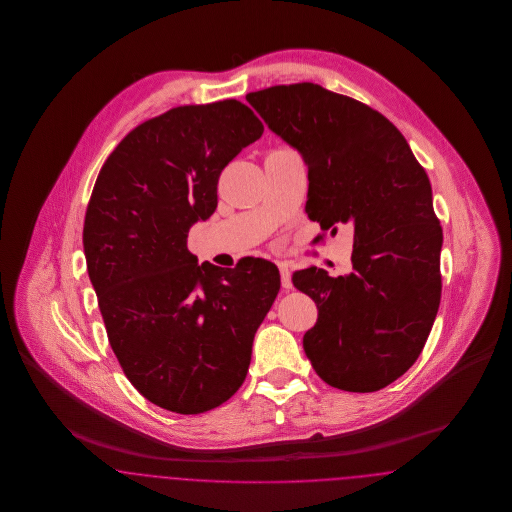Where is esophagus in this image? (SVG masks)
I'll list each match as a JSON object with an SVG mask.
<instances>
[{"label":"esophagus","instance_id":"34e87169","mask_svg":"<svg viewBox=\"0 0 512 512\" xmlns=\"http://www.w3.org/2000/svg\"><path fill=\"white\" fill-rule=\"evenodd\" d=\"M278 268H280L282 288H284V290H290V288H292V274H290V268H288V265H286V263H280V265H278Z\"/></svg>","mask_w":512,"mask_h":512}]
</instances>
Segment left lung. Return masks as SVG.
Masks as SVG:
<instances>
[{
	"label": "left lung",
	"instance_id": "8db88e82",
	"mask_svg": "<svg viewBox=\"0 0 512 512\" xmlns=\"http://www.w3.org/2000/svg\"><path fill=\"white\" fill-rule=\"evenodd\" d=\"M270 130L309 167L305 211L322 236L355 228L349 276L295 270L293 286L317 303L303 349L332 388L378 391L422 353L441 299L443 232L428 174L382 113L313 82L247 94Z\"/></svg>",
	"mask_w": 512,
	"mask_h": 512
}]
</instances>
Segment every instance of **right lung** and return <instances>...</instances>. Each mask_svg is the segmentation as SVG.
<instances>
[{
  "instance_id": "1",
  "label": "right lung",
  "mask_w": 512,
  "mask_h": 512,
  "mask_svg": "<svg viewBox=\"0 0 512 512\" xmlns=\"http://www.w3.org/2000/svg\"><path fill=\"white\" fill-rule=\"evenodd\" d=\"M263 130L238 99L174 107L122 138L88 201L84 253L111 349L172 413H207L240 390L280 290L267 259L197 265L186 242L217 209L222 169Z\"/></svg>"
}]
</instances>
